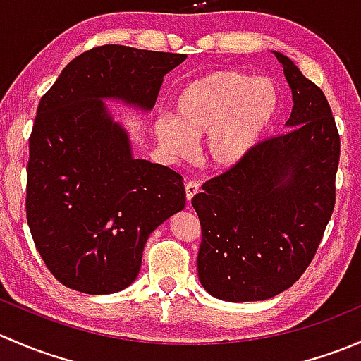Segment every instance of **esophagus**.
I'll use <instances>...</instances> for the list:
<instances>
[{"mask_svg":"<svg viewBox=\"0 0 361 361\" xmlns=\"http://www.w3.org/2000/svg\"><path fill=\"white\" fill-rule=\"evenodd\" d=\"M199 192V185L195 181H187L185 183V195H187V201L190 202L194 199V195Z\"/></svg>","mask_w":361,"mask_h":361,"instance_id":"obj_1","label":"esophagus"}]
</instances>
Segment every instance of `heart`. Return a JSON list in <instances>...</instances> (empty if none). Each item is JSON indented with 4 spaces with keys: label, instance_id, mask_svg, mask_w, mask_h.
I'll list each match as a JSON object with an SVG mask.
<instances>
[{
    "label": "heart",
    "instance_id": "heart-1",
    "mask_svg": "<svg viewBox=\"0 0 361 361\" xmlns=\"http://www.w3.org/2000/svg\"><path fill=\"white\" fill-rule=\"evenodd\" d=\"M279 92L269 78L238 69H214L192 80L178 96L174 118L154 122L159 147L171 159H188L204 140L209 167L227 171L251 154L276 118Z\"/></svg>",
    "mask_w": 361,
    "mask_h": 361
}]
</instances>
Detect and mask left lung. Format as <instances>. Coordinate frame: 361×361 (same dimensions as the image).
Returning a JSON list of instances; mask_svg holds the SVG:
<instances>
[{"label":"left lung","mask_w":361,"mask_h":361,"mask_svg":"<svg viewBox=\"0 0 361 361\" xmlns=\"http://www.w3.org/2000/svg\"><path fill=\"white\" fill-rule=\"evenodd\" d=\"M274 56L292 89L288 133L257 145L192 199L202 231L199 281L220 300H267L290 288L336 204L341 140L329 101L290 57Z\"/></svg>","instance_id":"obj_1"}]
</instances>
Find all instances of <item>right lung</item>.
Listing matches in <instances>:
<instances>
[{"instance_id": "1", "label": "right lung", "mask_w": 361, "mask_h": 361, "mask_svg": "<svg viewBox=\"0 0 361 361\" xmlns=\"http://www.w3.org/2000/svg\"><path fill=\"white\" fill-rule=\"evenodd\" d=\"M187 56L104 45L75 57L42 97L29 137L25 211L57 281L89 295L133 285L152 232L185 207L176 171L133 155L106 101L152 111Z\"/></svg>"}]
</instances>
